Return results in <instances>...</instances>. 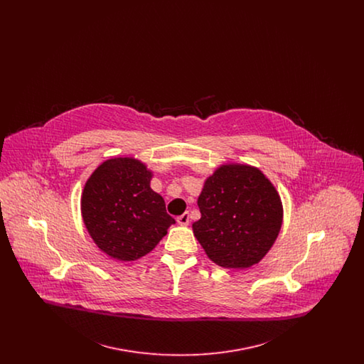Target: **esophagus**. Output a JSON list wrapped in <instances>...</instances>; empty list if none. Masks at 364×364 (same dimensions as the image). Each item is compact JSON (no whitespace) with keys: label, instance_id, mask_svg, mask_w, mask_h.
<instances>
[{"label":"esophagus","instance_id":"obj_1","mask_svg":"<svg viewBox=\"0 0 364 364\" xmlns=\"http://www.w3.org/2000/svg\"><path fill=\"white\" fill-rule=\"evenodd\" d=\"M177 223L181 226H187L190 224V213H184L177 217Z\"/></svg>","mask_w":364,"mask_h":364}]
</instances>
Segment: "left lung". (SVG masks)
Masks as SVG:
<instances>
[{"label":"left lung","instance_id":"1","mask_svg":"<svg viewBox=\"0 0 364 364\" xmlns=\"http://www.w3.org/2000/svg\"><path fill=\"white\" fill-rule=\"evenodd\" d=\"M200 220L193 235L208 258L225 269L259 263L282 225L276 187L258 168L228 164L206 178L198 198Z\"/></svg>","mask_w":364,"mask_h":364}]
</instances>
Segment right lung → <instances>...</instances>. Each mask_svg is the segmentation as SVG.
<instances>
[{"mask_svg":"<svg viewBox=\"0 0 364 364\" xmlns=\"http://www.w3.org/2000/svg\"><path fill=\"white\" fill-rule=\"evenodd\" d=\"M153 172L135 158L102 162L82 193V217L91 239L113 259L136 260L156 248L174 224L164 198L151 190Z\"/></svg>","mask_w":364,"mask_h":364,"instance_id":"add662e5","label":"right lung"}]
</instances>
